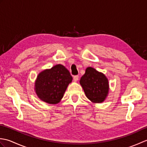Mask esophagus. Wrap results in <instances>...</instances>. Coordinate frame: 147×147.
Returning <instances> with one entry per match:
<instances>
[{"mask_svg":"<svg viewBox=\"0 0 147 147\" xmlns=\"http://www.w3.org/2000/svg\"><path fill=\"white\" fill-rule=\"evenodd\" d=\"M79 79V76L78 75H76V76H74L73 77V80L74 82H77L78 80Z\"/></svg>","mask_w":147,"mask_h":147,"instance_id":"1","label":"esophagus"}]
</instances>
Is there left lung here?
Segmentation results:
<instances>
[{
    "instance_id": "obj_1",
    "label": "left lung",
    "mask_w": 147,
    "mask_h": 147,
    "mask_svg": "<svg viewBox=\"0 0 147 147\" xmlns=\"http://www.w3.org/2000/svg\"><path fill=\"white\" fill-rule=\"evenodd\" d=\"M80 83L86 97L94 103H101L105 99L109 92V82L104 74L94 68L87 67Z\"/></svg>"
}]
</instances>
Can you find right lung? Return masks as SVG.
<instances>
[{"instance_id":"right-lung-1","label":"right lung","mask_w":147,"mask_h":147,"mask_svg":"<svg viewBox=\"0 0 147 147\" xmlns=\"http://www.w3.org/2000/svg\"><path fill=\"white\" fill-rule=\"evenodd\" d=\"M73 80L64 65L57 64L41 72L35 82V92L39 98L50 104L60 102L69 84Z\"/></svg>"}]
</instances>
